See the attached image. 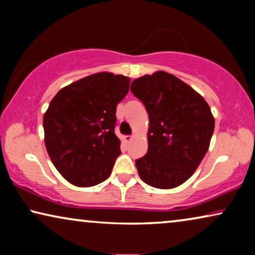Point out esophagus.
I'll return each mask as SVG.
<instances>
[{"label": "esophagus", "instance_id": "34e87169", "mask_svg": "<svg viewBox=\"0 0 255 255\" xmlns=\"http://www.w3.org/2000/svg\"><path fill=\"white\" fill-rule=\"evenodd\" d=\"M132 138H133V137H132V135H124L123 140H124L125 142H130V141L132 140Z\"/></svg>", "mask_w": 255, "mask_h": 255}]
</instances>
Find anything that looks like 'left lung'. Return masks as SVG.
I'll return each instance as SVG.
<instances>
[{
    "label": "left lung",
    "mask_w": 255,
    "mask_h": 255,
    "mask_svg": "<svg viewBox=\"0 0 255 255\" xmlns=\"http://www.w3.org/2000/svg\"><path fill=\"white\" fill-rule=\"evenodd\" d=\"M131 92L149 117L147 153L135 160L139 176L159 189L180 186L208 152L215 130L210 107L190 86L162 71L133 80Z\"/></svg>",
    "instance_id": "obj_1"
}]
</instances>
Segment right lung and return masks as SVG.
I'll list each match as a JSON object with an SVG mask.
<instances>
[{"mask_svg": "<svg viewBox=\"0 0 255 255\" xmlns=\"http://www.w3.org/2000/svg\"><path fill=\"white\" fill-rule=\"evenodd\" d=\"M130 79L102 72L59 90L44 115L45 145L58 172L78 187H93L111 174L121 140L115 134L117 104Z\"/></svg>", "mask_w": 255, "mask_h": 255, "instance_id": "obj_1", "label": "right lung"}]
</instances>
